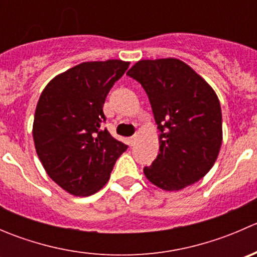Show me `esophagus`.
Returning a JSON list of instances; mask_svg holds the SVG:
<instances>
[{
	"mask_svg": "<svg viewBox=\"0 0 257 257\" xmlns=\"http://www.w3.org/2000/svg\"><path fill=\"white\" fill-rule=\"evenodd\" d=\"M137 138H138V136H137V134H136V136L131 137V138L128 139V141H129V145H134V144H136V141H137Z\"/></svg>",
	"mask_w": 257,
	"mask_h": 257,
	"instance_id": "esophagus-1",
	"label": "esophagus"
}]
</instances>
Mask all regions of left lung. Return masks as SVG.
Segmentation results:
<instances>
[{
    "instance_id": "1",
    "label": "left lung",
    "mask_w": 257,
    "mask_h": 257,
    "mask_svg": "<svg viewBox=\"0 0 257 257\" xmlns=\"http://www.w3.org/2000/svg\"><path fill=\"white\" fill-rule=\"evenodd\" d=\"M147 92L159 129V154L144 175L167 191L205 177L222 143L219 98L211 85L178 58L142 59L128 72Z\"/></svg>"
}]
</instances>
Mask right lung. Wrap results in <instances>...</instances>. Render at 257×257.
Returning <instances> with one entry per match:
<instances>
[{"label":"right lung","instance_id":"right-lung-1","mask_svg":"<svg viewBox=\"0 0 257 257\" xmlns=\"http://www.w3.org/2000/svg\"><path fill=\"white\" fill-rule=\"evenodd\" d=\"M128 67L121 59L83 62L41 93L32 128L36 152L48 177L72 195L99 191L126 150L102 123L107 94Z\"/></svg>","mask_w":257,"mask_h":257}]
</instances>
